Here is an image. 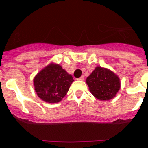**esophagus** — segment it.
Here are the masks:
<instances>
[{
    "label": "esophagus",
    "instance_id": "34e87169",
    "mask_svg": "<svg viewBox=\"0 0 148 148\" xmlns=\"http://www.w3.org/2000/svg\"><path fill=\"white\" fill-rule=\"evenodd\" d=\"M78 79L80 81H84V75H82V76H81L79 78H78Z\"/></svg>",
    "mask_w": 148,
    "mask_h": 148
}]
</instances>
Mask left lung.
Here are the masks:
<instances>
[{
	"mask_svg": "<svg viewBox=\"0 0 148 148\" xmlns=\"http://www.w3.org/2000/svg\"><path fill=\"white\" fill-rule=\"evenodd\" d=\"M90 92L96 99L108 101L115 97L120 90V78L108 68L96 66L86 79Z\"/></svg>",
	"mask_w": 148,
	"mask_h": 148,
	"instance_id": "left-lung-1",
	"label": "left lung"
}]
</instances>
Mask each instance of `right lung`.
I'll list each match as a JSON object with an SVG mask.
<instances>
[{
  "label": "right lung",
  "instance_id": "1",
  "mask_svg": "<svg viewBox=\"0 0 148 148\" xmlns=\"http://www.w3.org/2000/svg\"><path fill=\"white\" fill-rule=\"evenodd\" d=\"M73 78L58 64L52 62L34 77L33 84L38 96L45 102H60L67 93Z\"/></svg>",
  "mask_w": 148,
  "mask_h": 148
}]
</instances>
